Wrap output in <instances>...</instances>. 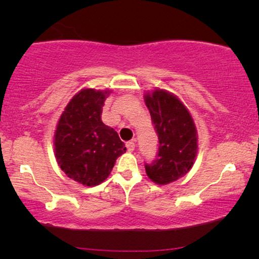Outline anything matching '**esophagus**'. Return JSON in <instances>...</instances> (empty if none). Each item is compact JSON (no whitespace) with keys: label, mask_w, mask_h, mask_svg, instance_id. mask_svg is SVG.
Here are the masks:
<instances>
[{"label":"esophagus","mask_w":259,"mask_h":259,"mask_svg":"<svg viewBox=\"0 0 259 259\" xmlns=\"http://www.w3.org/2000/svg\"><path fill=\"white\" fill-rule=\"evenodd\" d=\"M126 147L128 152H133L134 148H136V143L134 141H128V143H126Z\"/></svg>","instance_id":"34e87169"}]
</instances>
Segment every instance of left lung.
Here are the masks:
<instances>
[{"instance_id":"left-lung-1","label":"left lung","mask_w":259,"mask_h":259,"mask_svg":"<svg viewBox=\"0 0 259 259\" xmlns=\"http://www.w3.org/2000/svg\"><path fill=\"white\" fill-rule=\"evenodd\" d=\"M145 104L159 139L157 159L145 164V169L152 182L166 185L192 168L198 151L197 128L186 106L167 91L148 92Z\"/></svg>"}]
</instances>
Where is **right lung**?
<instances>
[{
    "instance_id": "1",
    "label": "right lung",
    "mask_w": 259,
    "mask_h": 259,
    "mask_svg": "<svg viewBox=\"0 0 259 259\" xmlns=\"http://www.w3.org/2000/svg\"><path fill=\"white\" fill-rule=\"evenodd\" d=\"M111 91L81 90L60 116L54 134V152L67 177L84 186L101 184L111 173L125 144L101 120L102 107Z\"/></svg>"
}]
</instances>
